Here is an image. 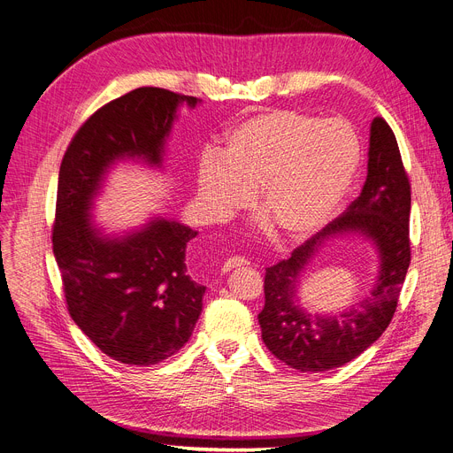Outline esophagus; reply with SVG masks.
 Returning <instances> with one entry per match:
<instances>
[{
  "instance_id": "1",
  "label": "esophagus",
  "mask_w": 453,
  "mask_h": 453,
  "mask_svg": "<svg viewBox=\"0 0 453 453\" xmlns=\"http://www.w3.org/2000/svg\"><path fill=\"white\" fill-rule=\"evenodd\" d=\"M246 265H250L248 260L244 258V257H229L226 263H224V266H222V272H229V270H233V268H239V266H246Z\"/></svg>"
}]
</instances>
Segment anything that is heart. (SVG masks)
Returning <instances> with one entry per match:
<instances>
[{"instance_id": "obj_1", "label": "heart", "mask_w": 453, "mask_h": 453, "mask_svg": "<svg viewBox=\"0 0 453 453\" xmlns=\"http://www.w3.org/2000/svg\"><path fill=\"white\" fill-rule=\"evenodd\" d=\"M360 161V139L342 119L270 110L233 127L222 156H202L196 187L214 220L248 207L255 190L257 211L280 239L297 242L334 219Z\"/></svg>"}]
</instances>
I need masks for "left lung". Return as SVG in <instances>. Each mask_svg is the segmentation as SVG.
Segmentation results:
<instances>
[{
	"mask_svg": "<svg viewBox=\"0 0 453 453\" xmlns=\"http://www.w3.org/2000/svg\"><path fill=\"white\" fill-rule=\"evenodd\" d=\"M367 156L360 196L342 217L294 250L290 258L266 270V301L258 314L263 340L275 358L303 372L342 367L382 336L410 268L411 187L396 137L382 117L371 123ZM343 234L365 235L379 253L372 294L340 315H311L296 296L300 277L322 244Z\"/></svg>",
	"mask_w": 453,
	"mask_h": 453,
	"instance_id": "obj_1",
	"label": "left lung"
}]
</instances>
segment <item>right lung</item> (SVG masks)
<instances>
[{"mask_svg": "<svg viewBox=\"0 0 453 453\" xmlns=\"http://www.w3.org/2000/svg\"><path fill=\"white\" fill-rule=\"evenodd\" d=\"M202 101L163 88H137L95 111L71 139L58 173L53 253L69 316L110 358L156 365L190 338L205 287L187 275L188 226L154 217L108 234L91 219L95 198L119 161L163 166L181 104Z\"/></svg>", "mask_w": 453, "mask_h": 453, "instance_id": "add662e5", "label": "right lung"}]
</instances>
